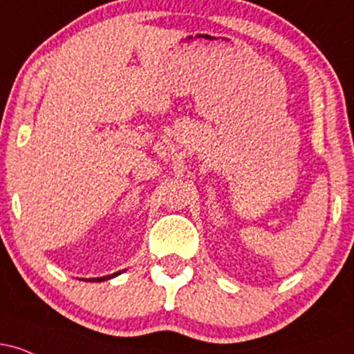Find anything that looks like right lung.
<instances>
[{
  "label": "right lung",
  "mask_w": 354,
  "mask_h": 354,
  "mask_svg": "<svg viewBox=\"0 0 354 354\" xmlns=\"http://www.w3.org/2000/svg\"><path fill=\"white\" fill-rule=\"evenodd\" d=\"M118 274H121V271H118V273H113V274H108V276H101V278H84V279L81 278V279H83V281H89V283H101V281H106V279L116 278Z\"/></svg>",
  "instance_id": "1"
}]
</instances>
